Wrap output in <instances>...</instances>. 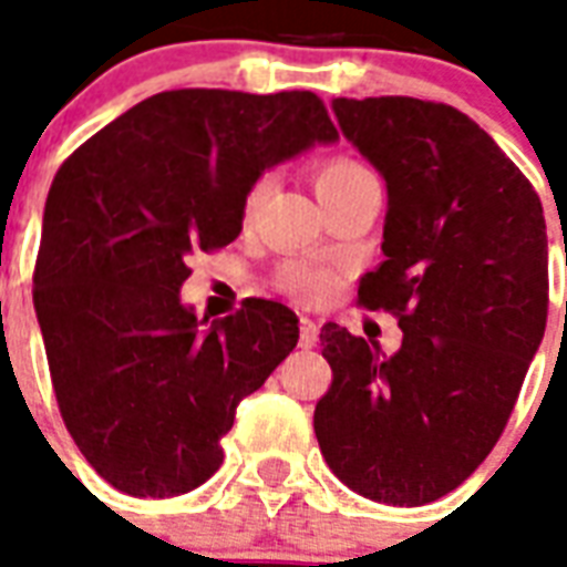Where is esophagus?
I'll list each match as a JSON object with an SVG mask.
<instances>
[{"instance_id":"34e87169","label":"esophagus","mask_w":567,"mask_h":567,"mask_svg":"<svg viewBox=\"0 0 567 567\" xmlns=\"http://www.w3.org/2000/svg\"><path fill=\"white\" fill-rule=\"evenodd\" d=\"M315 344H318V323L311 318H300V347L309 350Z\"/></svg>"}]
</instances>
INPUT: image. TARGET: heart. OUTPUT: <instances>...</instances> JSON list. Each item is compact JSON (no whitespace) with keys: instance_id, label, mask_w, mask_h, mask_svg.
<instances>
[{"instance_id":"b5f03b06","label":"heart","mask_w":567,"mask_h":567,"mask_svg":"<svg viewBox=\"0 0 567 567\" xmlns=\"http://www.w3.org/2000/svg\"><path fill=\"white\" fill-rule=\"evenodd\" d=\"M364 176H373L364 164H359L355 158H341V155H338V158H327V162H320L318 167H315V190H318V196L323 199V196H329L332 190L344 188V185H350V182L355 179H364ZM256 196L258 188L252 190L249 203H252ZM276 285H279L288 297H297V300L302 302H315L329 291V276L323 274V270H318V267L291 265L279 274Z\"/></svg>"}]
</instances>
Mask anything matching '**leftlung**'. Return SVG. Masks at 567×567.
I'll use <instances>...</instances> for the list:
<instances>
[{
    "instance_id": "1",
    "label": "left lung",
    "mask_w": 567,
    "mask_h": 567,
    "mask_svg": "<svg viewBox=\"0 0 567 567\" xmlns=\"http://www.w3.org/2000/svg\"><path fill=\"white\" fill-rule=\"evenodd\" d=\"M347 141L388 188L385 261L364 309L403 329L394 355L327 323L332 385L315 435L362 497L423 506L462 485L501 439L547 323V229L529 179L444 102H332Z\"/></svg>"
}]
</instances>
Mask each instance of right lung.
I'll return each instance as SVG.
<instances>
[{
    "mask_svg": "<svg viewBox=\"0 0 567 567\" xmlns=\"http://www.w3.org/2000/svg\"><path fill=\"white\" fill-rule=\"evenodd\" d=\"M311 91L155 93L75 150L49 188L34 311L75 447L117 492L176 497L220 467L235 409L300 338L282 302L205 329L188 256L240 235L258 176L332 144Z\"/></svg>",
    "mask_w": 567,
    "mask_h": 567,
    "instance_id": "obj_1",
    "label": "right lung"
}]
</instances>
